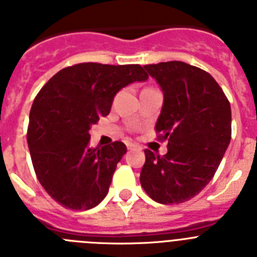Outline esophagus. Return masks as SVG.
Listing matches in <instances>:
<instances>
[{
	"label": "esophagus",
	"mask_w": 257,
	"mask_h": 257,
	"mask_svg": "<svg viewBox=\"0 0 257 257\" xmlns=\"http://www.w3.org/2000/svg\"><path fill=\"white\" fill-rule=\"evenodd\" d=\"M127 148L130 149V151H135V149H140V147L138 144H134V143H127Z\"/></svg>",
	"instance_id": "34e87169"
}]
</instances>
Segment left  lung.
<instances>
[{
	"instance_id": "obj_1",
	"label": "left lung",
	"mask_w": 257,
	"mask_h": 257,
	"mask_svg": "<svg viewBox=\"0 0 257 257\" xmlns=\"http://www.w3.org/2000/svg\"><path fill=\"white\" fill-rule=\"evenodd\" d=\"M144 68L163 91L156 133L169 144L165 156L145 149L140 183L153 201L178 205L197 196L216 172L230 143V103L201 68L183 61Z\"/></svg>"
}]
</instances>
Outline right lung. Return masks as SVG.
I'll return each mask as SVG.
<instances>
[{
  "instance_id": "1",
  "label": "right lung",
  "mask_w": 257,
  "mask_h": 257,
  "mask_svg": "<svg viewBox=\"0 0 257 257\" xmlns=\"http://www.w3.org/2000/svg\"><path fill=\"white\" fill-rule=\"evenodd\" d=\"M139 64L81 63L59 70L41 88L29 113V152L38 181L70 210H90L105 198L122 142L91 148L90 128L110 112L122 87L147 81Z\"/></svg>"
}]
</instances>
